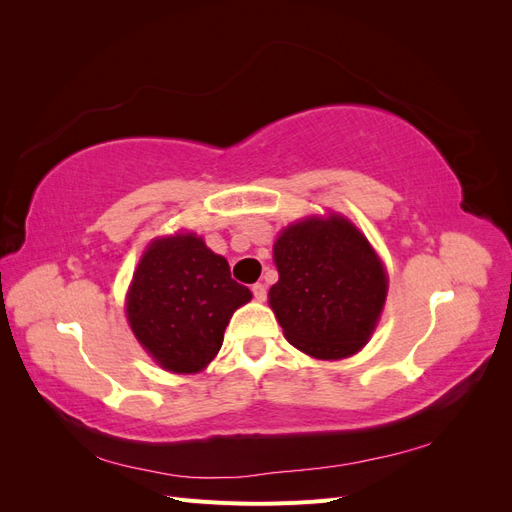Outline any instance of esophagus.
I'll return each mask as SVG.
<instances>
[{
	"label": "esophagus",
	"mask_w": 512,
	"mask_h": 512,
	"mask_svg": "<svg viewBox=\"0 0 512 512\" xmlns=\"http://www.w3.org/2000/svg\"><path fill=\"white\" fill-rule=\"evenodd\" d=\"M252 292H254V297H256V301H265V299H267V286H265V284H260V282H256V284L252 286Z\"/></svg>",
	"instance_id": "esophagus-1"
}]
</instances>
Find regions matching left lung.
I'll use <instances>...</instances> for the list:
<instances>
[{"instance_id": "obj_1", "label": "left lung", "mask_w": 512, "mask_h": 512, "mask_svg": "<svg viewBox=\"0 0 512 512\" xmlns=\"http://www.w3.org/2000/svg\"><path fill=\"white\" fill-rule=\"evenodd\" d=\"M273 260L269 303L288 342L316 359L359 352L386 299L382 262L361 232L342 215L305 220L282 232Z\"/></svg>"}]
</instances>
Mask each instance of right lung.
<instances>
[{
    "instance_id": "obj_1",
    "label": "right lung",
    "mask_w": 512,
    "mask_h": 512,
    "mask_svg": "<svg viewBox=\"0 0 512 512\" xmlns=\"http://www.w3.org/2000/svg\"><path fill=\"white\" fill-rule=\"evenodd\" d=\"M250 299V288L230 277L226 258L196 235H177L147 247L126 312L153 359L175 374H194L218 354L232 312Z\"/></svg>"
}]
</instances>
